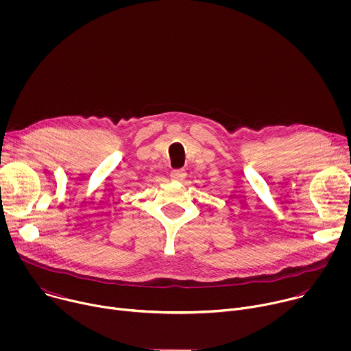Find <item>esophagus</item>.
Instances as JSON below:
<instances>
[{
  "label": "esophagus",
  "mask_w": 351,
  "mask_h": 351,
  "mask_svg": "<svg viewBox=\"0 0 351 351\" xmlns=\"http://www.w3.org/2000/svg\"><path fill=\"white\" fill-rule=\"evenodd\" d=\"M186 176H187V173H186L184 169H173V171L171 172L172 180H176V182H183Z\"/></svg>",
  "instance_id": "34e87169"
}]
</instances>
